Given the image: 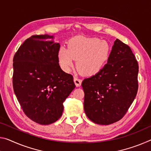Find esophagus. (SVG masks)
<instances>
[{
    "label": "esophagus",
    "mask_w": 151,
    "mask_h": 151,
    "mask_svg": "<svg viewBox=\"0 0 151 151\" xmlns=\"http://www.w3.org/2000/svg\"><path fill=\"white\" fill-rule=\"evenodd\" d=\"M74 82H75V84L76 87H80L81 83H82V80L77 77H74Z\"/></svg>",
    "instance_id": "1"
}]
</instances>
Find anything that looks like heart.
<instances>
[{
	"label": "heart",
	"mask_w": 151,
	"mask_h": 151,
	"mask_svg": "<svg viewBox=\"0 0 151 151\" xmlns=\"http://www.w3.org/2000/svg\"><path fill=\"white\" fill-rule=\"evenodd\" d=\"M110 55L108 42L97 37H75L68 42V49L58 50L59 63L65 71H69L76 60V67L85 76H92L106 65Z\"/></svg>",
	"instance_id": "obj_1"
}]
</instances>
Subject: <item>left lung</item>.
<instances>
[{"instance_id": "obj_1", "label": "left lung", "mask_w": 151, "mask_h": 151, "mask_svg": "<svg viewBox=\"0 0 151 151\" xmlns=\"http://www.w3.org/2000/svg\"><path fill=\"white\" fill-rule=\"evenodd\" d=\"M138 73V64L130 47L117 39L107 63L82 82L88 118L101 125L122 118L137 94Z\"/></svg>"}]
</instances>
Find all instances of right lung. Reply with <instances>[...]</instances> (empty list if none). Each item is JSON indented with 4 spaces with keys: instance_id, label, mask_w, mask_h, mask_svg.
I'll return each mask as SVG.
<instances>
[{
    "instance_id": "1",
    "label": "right lung",
    "mask_w": 151,
    "mask_h": 151,
    "mask_svg": "<svg viewBox=\"0 0 151 151\" xmlns=\"http://www.w3.org/2000/svg\"><path fill=\"white\" fill-rule=\"evenodd\" d=\"M53 35H33L21 45L13 58V86L28 118L42 125L62 116L63 102L75 88L73 76L62 70L60 47Z\"/></svg>"
}]
</instances>
